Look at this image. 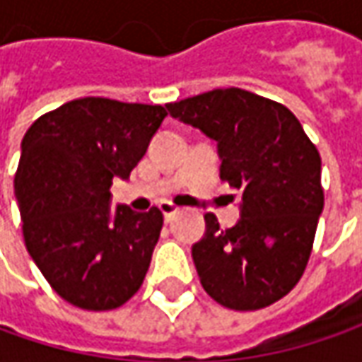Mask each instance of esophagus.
Returning a JSON list of instances; mask_svg holds the SVG:
<instances>
[{"label": "esophagus", "instance_id": "esophagus-1", "mask_svg": "<svg viewBox=\"0 0 362 362\" xmlns=\"http://www.w3.org/2000/svg\"><path fill=\"white\" fill-rule=\"evenodd\" d=\"M159 209L163 211V216H165V219H167V221H169V219H171V217H173L175 214L179 211V207H177V205H173L171 202H163L159 205Z\"/></svg>", "mask_w": 362, "mask_h": 362}]
</instances>
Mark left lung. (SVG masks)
Instances as JSON below:
<instances>
[{"instance_id": "1", "label": "left lung", "mask_w": 362, "mask_h": 362, "mask_svg": "<svg viewBox=\"0 0 362 362\" xmlns=\"http://www.w3.org/2000/svg\"><path fill=\"white\" fill-rule=\"evenodd\" d=\"M167 108L216 141L219 177L240 195L238 223L219 230L207 214L205 235L191 247L203 290L231 310L284 298L304 274L325 207L316 146L284 105L242 88Z\"/></svg>"}]
</instances>
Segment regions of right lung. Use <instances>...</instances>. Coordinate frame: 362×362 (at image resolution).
Segmentation results:
<instances>
[{
    "label": "right lung",
    "mask_w": 362,
    "mask_h": 362,
    "mask_svg": "<svg viewBox=\"0 0 362 362\" xmlns=\"http://www.w3.org/2000/svg\"><path fill=\"white\" fill-rule=\"evenodd\" d=\"M167 110L86 96L42 115L21 141L13 189L23 242L58 296L82 310L119 308L141 288L163 214L110 211Z\"/></svg>",
    "instance_id": "right-lung-1"
}]
</instances>
